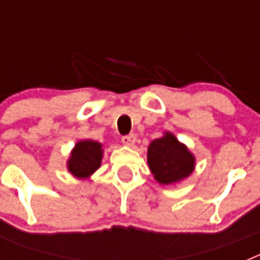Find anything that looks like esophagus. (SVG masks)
<instances>
[{"instance_id":"esophagus-1","label":"esophagus","mask_w":260,"mask_h":260,"mask_svg":"<svg viewBox=\"0 0 260 260\" xmlns=\"http://www.w3.org/2000/svg\"><path fill=\"white\" fill-rule=\"evenodd\" d=\"M135 142H137V137H135L134 134H128L122 137V143L125 144V146L133 147L135 144Z\"/></svg>"}]
</instances>
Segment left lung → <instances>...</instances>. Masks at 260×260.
Here are the masks:
<instances>
[{
    "instance_id": "1",
    "label": "left lung",
    "mask_w": 260,
    "mask_h": 260,
    "mask_svg": "<svg viewBox=\"0 0 260 260\" xmlns=\"http://www.w3.org/2000/svg\"><path fill=\"white\" fill-rule=\"evenodd\" d=\"M147 162L153 178L160 185H176L191 176L195 156L171 132L153 139L147 150Z\"/></svg>"
}]
</instances>
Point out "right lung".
<instances>
[{"label":"right lung","instance_id":"add662e5","mask_svg":"<svg viewBox=\"0 0 260 260\" xmlns=\"http://www.w3.org/2000/svg\"><path fill=\"white\" fill-rule=\"evenodd\" d=\"M103 144L92 139H83L75 143L66 161V168L78 180H88L98 171L103 161Z\"/></svg>","mask_w":260,"mask_h":260}]
</instances>
